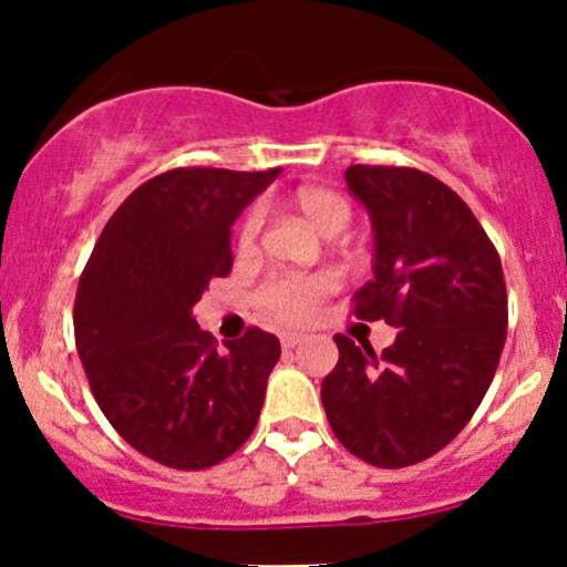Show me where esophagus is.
Returning <instances> with one entry per match:
<instances>
[{
    "label": "esophagus",
    "instance_id": "obj_1",
    "mask_svg": "<svg viewBox=\"0 0 567 567\" xmlns=\"http://www.w3.org/2000/svg\"><path fill=\"white\" fill-rule=\"evenodd\" d=\"M279 342H282L285 350H290L301 342V333H279Z\"/></svg>",
    "mask_w": 567,
    "mask_h": 567
}]
</instances>
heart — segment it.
<instances>
[{"label": "heart", "instance_id": "1", "mask_svg": "<svg viewBox=\"0 0 567 567\" xmlns=\"http://www.w3.org/2000/svg\"><path fill=\"white\" fill-rule=\"evenodd\" d=\"M293 206L309 223V228L318 230L320 236L333 238L348 228L353 208L348 198L326 187H303L293 195ZM264 228V208L252 206L244 214L241 225L236 234L238 255H255L258 249V236ZM337 290L333 274H307V277H277L268 279L264 288L258 290V303L268 318L279 323H303L312 318L318 303Z\"/></svg>", "mask_w": 567, "mask_h": 567}]
</instances>
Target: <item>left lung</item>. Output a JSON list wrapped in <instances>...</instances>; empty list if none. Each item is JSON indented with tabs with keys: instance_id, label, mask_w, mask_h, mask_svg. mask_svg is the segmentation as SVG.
Here are the masks:
<instances>
[{
	"instance_id": "1",
	"label": "left lung",
	"mask_w": 567,
	"mask_h": 567,
	"mask_svg": "<svg viewBox=\"0 0 567 567\" xmlns=\"http://www.w3.org/2000/svg\"><path fill=\"white\" fill-rule=\"evenodd\" d=\"M374 228V279L353 315L396 326L383 353L337 333L320 385L339 443L374 467H408L451 443L486 396L508 329L503 266L470 206L440 178L350 165Z\"/></svg>"
}]
</instances>
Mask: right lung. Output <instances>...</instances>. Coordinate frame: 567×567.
Listing matches in <instances>:
<instances>
[{"mask_svg":"<svg viewBox=\"0 0 567 567\" xmlns=\"http://www.w3.org/2000/svg\"><path fill=\"white\" fill-rule=\"evenodd\" d=\"M277 176L174 168L148 178L113 212L81 274L75 348L94 399L165 467H214L258 424L279 339L252 326L217 350L193 307L230 274V225Z\"/></svg>","mask_w":567,"mask_h":567,"instance_id":"obj_1","label":"right lung"}]
</instances>
